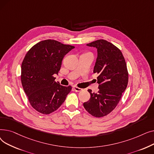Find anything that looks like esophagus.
<instances>
[{
    "mask_svg": "<svg viewBox=\"0 0 154 154\" xmlns=\"http://www.w3.org/2000/svg\"><path fill=\"white\" fill-rule=\"evenodd\" d=\"M74 88L75 91H76V92H81V91L83 90L82 88H79V87H78L77 86H74Z\"/></svg>",
    "mask_w": 154,
    "mask_h": 154,
    "instance_id": "1",
    "label": "esophagus"
}]
</instances>
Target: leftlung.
Instances as JSON below:
<instances>
[{
	"instance_id": "1",
	"label": "left lung",
	"mask_w": 154,
	"mask_h": 154,
	"mask_svg": "<svg viewBox=\"0 0 154 154\" xmlns=\"http://www.w3.org/2000/svg\"><path fill=\"white\" fill-rule=\"evenodd\" d=\"M87 45L96 47L97 57L94 73L98 74V93H92L90 100L84 103L85 109L95 117H104L114 110L126 89L128 73L124 57L118 47L103 39Z\"/></svg>"
}]
</instances>
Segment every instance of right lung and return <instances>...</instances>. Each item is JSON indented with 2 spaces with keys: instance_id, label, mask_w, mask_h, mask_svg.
<instances>
[{
  "instance_id": "obj_1",
  "label": "right lung",
  "mask_w": 154,
  "mask_h": 154,
  "mask_svg": "<svg viewBox=\"0 0 154 154\" xmlns=\"http://www.w3.org/2000/svg\"><path fill=\"white\" fill-rule=\"evenodd\" d=\"M75 48L55 40L40 41L30 48L21 66V82L31 106L43 114L57 110L72 90L55 82L64 55Z\"/></svg>"
}]
</instances>
